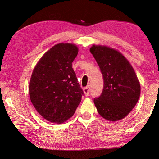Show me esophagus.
<instances>
[{"mask_svg": "<svg viewBox=\"0 0 159 159\" xmlns=\"http://www.w3.org/2000/svg\"><path fill=\"white\" fill-rule=\"evenodd\" d=\"M89 92H90V87H89V86H87V87H85V88L83 89V92L85 93L86 96H89Z\"/></svg>", "mask_w": 159, "mask_h": 159, "instance_id": "obj_1", "label": "esophagus"}]
</instances>
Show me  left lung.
I'll use <instances>...</instances> for the list:
<instances>
[{"mask_svg": "<svg viewBox=\"0 0 159 159\" xmlns=\"http://www.w3.org/2000/svg\"><path fill=\"white\" fill-rule=\"evenodd\" d=\"M90 52L104 80L102 93L93 99L98 112L109 121L123 119L140 96V84L134 69L122 54L109 47L93 45Z\"/></svg>", "mask_w": 159, "mask_h": 159, "instance_id": "left-lung-1", "label": "left lung"}]
</instances>
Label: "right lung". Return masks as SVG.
Segmentation results:
<instances>
[{"instance_id": "obj_1", "label": "right lung", "mask_w": 159, "mask_h": 159, "mask_svg": "<svg viewBox=\"0 0 159 159\" xmlns=\"http://www.w3.org/2000/svg\"><path fill=\"white\" fill-rule=\"evenodd\" d=\"M74 44L52 47L37 63L29 83V96L37 111L50 122L61 124L72 117L84 96L72 68Z\"/></svg>"}]
</instances>
